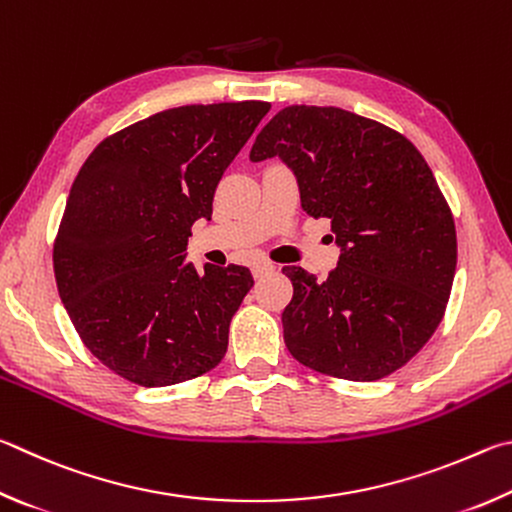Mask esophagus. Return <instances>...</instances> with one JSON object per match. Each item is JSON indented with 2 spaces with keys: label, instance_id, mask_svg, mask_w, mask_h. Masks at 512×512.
Wrapping results in <instances>:
<instances>
[{
  "label": "esophagus",
  "instance_id": "1",
  "mask_svg": "<svg viewBox=\"0 0 512 512\" xmlns=\"http://www.w3.org/2000/svg\"><path fill=\"white\" fill-rule=\"evenodd\" d=\"M274 272V265L272 263H254V267H251V274H254V279H263L265 274H272Z\"/></svg>",
  "mask_w": 512,
  "mask_h": 512
}]
</instances>
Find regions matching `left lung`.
Instances as JSON below:
<instances>
[{
    "label": "left lung",
    "mask_w": 512,
    "mask_h": 512,
    "mask_svg": "<svg viewBox=\"0 0 512 512\" xmlns=\"http://www.w3.org/2000/svg\"><path fill=\"white\" fill-rule=\"evenodd\" d=\"M270 157L294 170L303 211L328 218L342 247L326 281L283 267L285 346L333 378H387L429 342L452 292L456 229L432 168L400 132L317 105L272 116L249 152Z\"/></svg>",
    "instance_id": "8db88e82"
}]
</instances>
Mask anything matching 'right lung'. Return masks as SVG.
I'll return each mask as SVG.
<instances>
[{
    "instance_id": "add662e5",
    "label": "right lung",
    "mask_w": 512,
    "mask_h": 512,
    "mask_svg": "<svg viewBox=\"0 0 512 512\" xmlns=\"http://www.w3.org/2000/svg\"><path fill=\"white\" fill-rule=\"evenodd\" d=\"M265 101L182 105L110 134L71 184L53 272L76 333L139 387L209 373L254 285L247 267L186 263L224 170L270 112Z\"/></svg>"
}]
</instances>
